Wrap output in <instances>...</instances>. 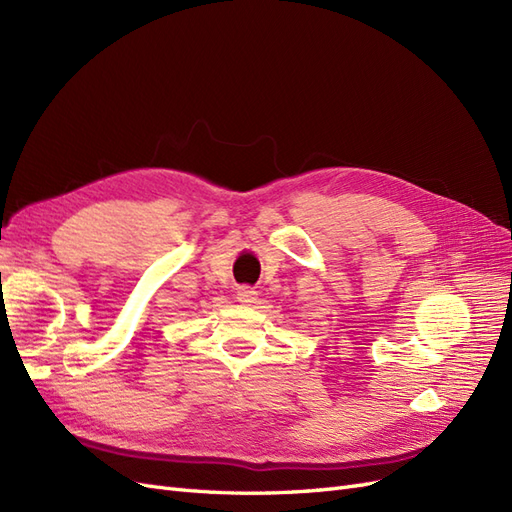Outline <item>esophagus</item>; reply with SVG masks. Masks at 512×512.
<instances>
[{
  "instance_id": "34e87169",
  "label": "esophagus",
  "mask_w": 512,
  "mask_h": 512,
  "mask_svg": "<svg viewBox=\"0 0 512 512\" xmlns=\"http://www.w3.org/2000/svg\"><path fill=\"white\" fill-rule=\"evenodd\" d=\"M256 297H258V292L254 288H250V286H241L237 290V301L243 303V305H252L256 301Z\"/></svg>"
}]
</instances>
